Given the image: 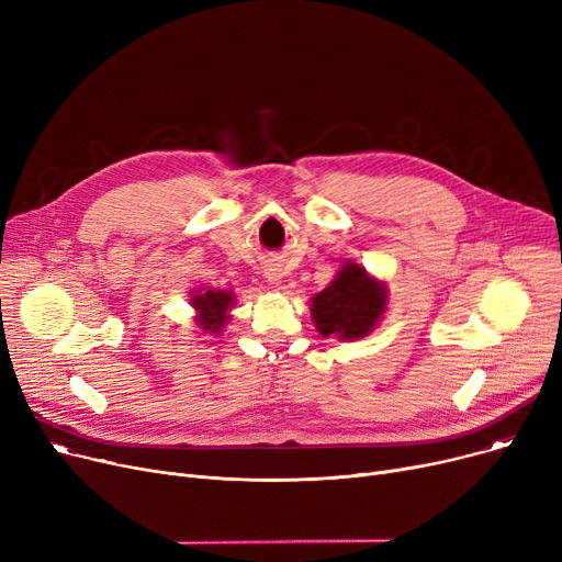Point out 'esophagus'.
<instances>
[{
  "instance_id": "obj_1",
  "label": "esophagus",
  "mask_w": 562,
  "mask_h": 562,
  "mask_svg": "<svg viewBox=\"0 0 562 562\" xmlns=\"http://www.w3.org/2000/svg\"><path fill=\"white\" fill-rule=\"evenodd\" d=\"M263 276H266V282L273 284V286H280L284 273H282V269H278L276 263H269V266H266V269H263Z\"/></svg>"
}]
</instances>
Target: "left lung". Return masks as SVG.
Returning <instances> with one entry per match:
<instances>
[{"instance_id":"1","label":"left lung","mask_w":562,"mask_h":562,"mask_svg":"<svg viewBox=\"0 0 562 562\" xmlns=\"http://www.w3.org/2000/svg\"><path fill=\"white\" fill-rule=\"evenodd\" d=\"M390 289L362 263L344 261L335 280L310 303L312 321L323 337L356 341L369 337L385 318Z\"/></svg>"}]
</instances>
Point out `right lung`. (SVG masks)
Listing matches in <instances>:
<instances>
[{
  "label": "right lung",
  "instance_id": "obj_1",
  "mask_svg": "<svg viewBox=\"0 0 562 562\" xmlns=\"http://www.w3.org/2000/svg\"><path fill=\"white\" fill-rule=\"evenodd\" d=\"M236 303L234 291L223 289H193L189 293V305L195 310V323L198 328L206 335H221L225 323L229 321V312Z\"/></svg>",
  "mask_w": 562,
  "mask_h": 562
}]
</instances>
